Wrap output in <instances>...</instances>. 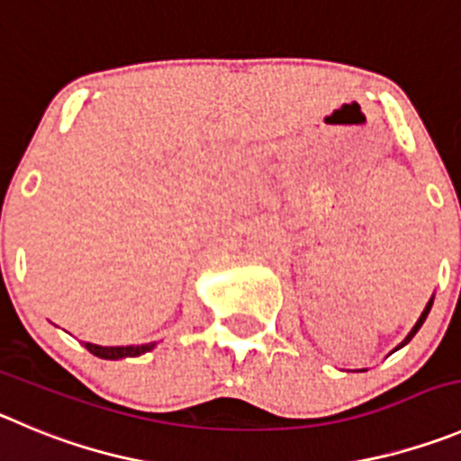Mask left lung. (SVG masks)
Wrapping results in <instances>:
<instances>
[{"label":"left lung","instance_id":"obj_1","mask_svg":"<svg viewBox=\"0 0 461 461\" xmlns=\"http://www.w3.org/2000/svg\"><path fill=\"white\" fill-rule=\"evenodd\" d=\"M432 303H434V295H432V298H429V300H428V304H425L423 313H420V316H419V321H416V325H414V328H411V330H410V334H407V337H405V341L400 343V346H395V348H393V352H395V350H400V348H405V346H407V343H410V341H411V339H414V334H416V332H419V330H420V325H423V322H425V318H428L429 309H432Z\"/></svg>","mask_w":461,"mask_h":461}]
</instances>
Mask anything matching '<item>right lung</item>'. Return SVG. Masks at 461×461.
I'll list each match as a JSON object with an SVG mask.
<instances>
[{
  "instance_id": "obj_1",
  "label": "right lung",
  "mask_w": 461,
  "mask_h": 461,
  "mask_svg": "<svg viewBox=\"0 0 461 461\" xmlns=\"http://www.w3.org/2000/svg\"><path fill=\"white\" fill-rule=\"evenodd\" d=\"M88 352H93L100 359H124V357H140L145 352L154 350L157 343H143V346H95V343H86Z\"/></svg>"
}]
</instances>
